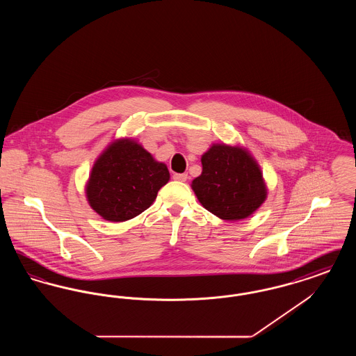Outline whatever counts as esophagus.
<instances>
[{
	"label": "esophagus",
	"instance_id": "esophagus-1",
	"mask_svg": "<svg viewBox=\"0 0 356 356\" xmlns=\"http://www.w3.org/2000/svg\"><path fill=\"white\" fill-rule=\"evenodd\" d=\"M173 180H176V181H186L188 180V175L186 173H175L173 175Z\"/></svg>",
	"mask_w": 356,
	"mask_h": 356
}]
</instances>
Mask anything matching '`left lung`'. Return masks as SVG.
<instances>
[{
	"label": "left lung",
	"instance_id": "left-lung-1",
	"mask_svg": "<svg viewBox=\"0 0 356 356\" xmlns=\"http://www.w3.org/2000/svg\"><path fill=\"white\" fill-rule=\"evenodd\" d=\"M202 165L191 186L204 208L221 220H244L266 202L263 172L247 148L215 143L203 153Z\"/></svg>",
	"mask_w": 356,
	"mask_h": 356
}]
</instances>
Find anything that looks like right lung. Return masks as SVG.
<instances>
[{"label": "right lung", "instance_id": "right-lung-1", "mask_svg": "<svg viewBox=\"0 0 356 356\" xmlns=\"http://www.w3.org/2000/svg\"><path fill=\"white\" fill-rule=\"evenodd\" d=\"M170 170L132 137L112 141L96 159L85 184L90 208L104 220H131L148 209Z\"/></svg>", "mask_w": 356, "mask_h": 356}]
</instances>
